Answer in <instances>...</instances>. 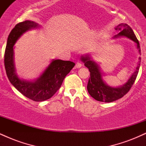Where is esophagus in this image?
Instances as JSON below:
<instances>
[{"instance_id": "34e87169", "label": "esophagus", "mask_w": 146, "mask_h": 146, "mask_svg": "<svg viewBox=\"0 0 146 146\" xmlns=\"http://www.w3.org/2000/svg\"><path fill=\"white\" fill-rule=\"evenodd\" d=\"M82 66V64L80 62H78L76 63V64H75V67L76 68H80Z\"/></svg>"}]
</instances>
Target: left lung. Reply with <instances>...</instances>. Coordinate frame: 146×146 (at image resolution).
<instances>
[{"mask_svg": "<svg viewBox=\"0 0 146 146\" xmlns=\"http://www.w3.org/2000/svg\"><path fill=\"white\" fill-rule=\"evenodd\" d=\"M115 29L118 30L119 33L115 35L114 38L123 36L130 38L136 43L137 48L138 49L139 53L140 54L141 48L139 42L134 33V31H132V28L127 24L121 23L117 25L115 27ZM80 59L82 61V62L84 63L85 66L88 68L90 71V78L88 80V84H87V90H88V93L95 100L103 102H114L121 98L128 93L136 80L139 70L141 62V58H139V62L137 63V67L130 78L128 79L127 82H125L121 86L115 88V87L108 86L104 82L102 79L103 73L101 72L100 67L98 66V64L93 61L90 54L82 56Z\"/></svg>", "mask_w": 146, "mask_h": 146, "instance_id": "8db88e82", "label": "left lung"}]
</instances>
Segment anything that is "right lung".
I'll use <instances>...</instances> for the list:
<instances>
[{
    "mask_svg": "<svg viewBox=\"0 0 146 146\" xmlns=\"http://www.w3.org/2000/svg\"><path fill=\"white\" fill-rule=\"evenodd\" d=\"M39 27L33 21H25L18 23L11 31L5 52V67L9 82L24 96L35 102H42L51 98L61 86L64 79L74 67L71 61L53 60L42 75L33 82L18 78L14 60V46L23 33Z\"/></svg>",
    "mask_w": 146,
    "mask_h": 146,
    "instance_id": "right-lung-1",
    "label": "right lung"
}]
</instances>
